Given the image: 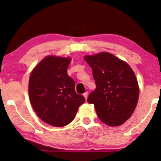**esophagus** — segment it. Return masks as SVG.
<instances>
[{
	"instance_id": "1",
	"label": "esophagus",
	"mask_w": 161,
	"mask_h": 161,
	"mask_svg": "<svg viewBox=\"0 0 161 161\" xmlns=\"http://www.w3.org/2000/svg\"><path fill=\"white\" fill-rule=\"evenodd\" d=\"M83 96H84L85 99L87 100V98H88V92H85V93L83 94Z\"/></svg>"
}]
</instances>
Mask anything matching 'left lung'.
<instances>
[{
  "mask_svg": "<svg viewBox=\"0 0 161 161\" xmlns=\"http://www.w3.org/2000/svg\"><path fill=\"white\" fill-rule=\"evenodd\" d=\"M91 66L96 88L88 102L95 105L97 116L110 126H119L132 115L139 87L135 73L126 62L108 52L86 55Z\"/></svg>",
  "mask_w": 161,
  "mask_h": 161,
  "instance_id": "obj_1",
  "label": "left lung"
}]
</instances>
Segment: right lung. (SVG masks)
Returning a JSON list of instances; mask_svg holds the SVG:
<instances>
[{
  "label": "right lung",
  "instance_id": "add662e5",
  "mask_svg": "<svg viewBox=\"0 0 161 161\" xmlns=\"http://www.w3.org/2000/svg\"><path fill=\"white\" fill-rule=\"evenodd\" d=\"M72 58L48 55L32 70L29 96L35 112L53 126H65L74 119L86 99L75 91V82L67 74Z\"/></svg>",
  "mask_w": 161,
  "mask_h": 161
}]
</instances>
